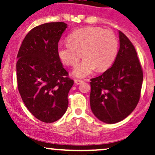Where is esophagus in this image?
<instances>
[{
	"label": "esophagus",
	"mask_w": 155,
	"mask_h": 155,
	"mask_svg": "<svg viewBox=\"0 0 155 155\" xmlns=\"http://www.w3.org/2000/svg\"><path fill=\"white\" fill-rule=\"evenodd\" d=\"M74 82H75V83H76V84H80L81 83L83 82V81L81 80V79H75Z\"/></svg>",
	"instance_id": "esophagus-1"
}]
</instances>
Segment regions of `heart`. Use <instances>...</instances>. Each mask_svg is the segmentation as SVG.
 <instances>
[{
    "mask_svg": "<svg viewBox=\"0 0 155 155\" xmlns=\"http://www.w3.org/2000/svg\"><path fill=\"white\" fill-rule=\"evenodd\" d=\"M116 35L100 27H87L73 31L68 42L58 45L57 53L63 64L74 67L82 56V61L76 67L73 75L84 78L94 71H103L110 68L118 53Z\"/></svg>",
    "mask_w": 155,
    "mask_h": 155,
    "instance_id": "heart-1",
    "label": "heart"
}]
</instances>
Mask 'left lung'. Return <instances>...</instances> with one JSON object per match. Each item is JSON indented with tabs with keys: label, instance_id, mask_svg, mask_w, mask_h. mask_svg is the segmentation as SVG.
I'll return each mask as SVG.
<instances>
[{
	"label": "left lung",
	"instance_id": "left-lung-1",
	"mask_svg": "<svg viewBox=\"0 0 155 155\" xmlns=\"http://www.w3.org/2000/svg\"><path fill=\"white\" fill-rule=\"evenodd\" d=\"M120 50L110 68L91 79L90 104L96 117L113 124L126 118L140 97L143 73L136 50L119 31Z\"/></svg>",
	"mask_w": 155,
	"mask_h": 155
}]
</instances>
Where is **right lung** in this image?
I'll return each instance as SVG.
<instances>
[{
  "instance_id": "right-lung-1",
  "label": "right lung",
  "mask_w": 155,
  "mask_h": 155,
  "mask_svg": "<svg viewBox=\"0 0 155 155\" xmlns=\"http://www.w3.org/2000/svg\"><path fill=\"white\" fill-rule=\"evenodd\" d=\"M67 27L64 22L34 27L25 36L18 53V91L30 113L44 123L57 121L68 109V95L73 80L57 53L58 41Z\"/></svg>"
}]
</instances>
